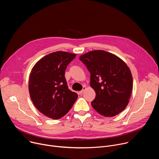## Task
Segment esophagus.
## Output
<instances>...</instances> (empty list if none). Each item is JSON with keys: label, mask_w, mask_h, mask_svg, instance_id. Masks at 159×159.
I'll use <instances>...</instances> for the list:
<instances>
[{"label": "esophagus", "mask_w": 159, "mask_h": 159, "mask_svg": "<svg viewBox=\"0 0 159 159\" xmlns=\"http://www.w3.org/2000/svg\"><path fill=\"white\" fill-rule=\"evenodd\" d=\"M85 89H86V87H85V86H84V87H83V89H82V90H80V91L79 92V94H82L84 92V90H85Z\"/></svg>", "instance_id": "esophagus-1"}]
</instances>
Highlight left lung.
Listing matches in <instances>:
<instances>
[{
  "label": "left lung",
  "mask_w": 159,
  "mask_h": 159,
  "mask_svg": "<svg viewBox=\"0 0 159 159\" xmlns=\"http://www.w3.org/2000/svg\"><path fill=\"white\" fill-rule=\"evenodd\" d=\"M90 73V85L96 96L91 102L99 114L115 116L127 106L133 89V77L126 63L104 50L90 51L80 56Z\"/></svg>",
  "instance_id": "8db88e82"
}]
</instances>
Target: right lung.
Instances as JSON below:
<instances>
[{
    "mask_svg": "<svg viewBox=\"0 0 159 159\" xmlns=\"http://www.w3.org/2000/svg\"><path fill=\"white\" fill-rule=\"evenodd\" d=\"M76 54L58 51L41 58L30 74L29 93L37 109L58 120L72 108L78 95L68 88L65 71Z\"/></svg>",
    "mask_w": 159,
    "mask_h": 159,
    "instance_id": "1",
    "label": "right lung"
}]
</instances>
